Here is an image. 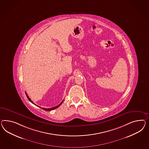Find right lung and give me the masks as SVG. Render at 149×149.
Here are the masks:
<instances>
[{"label":"right lung","mask_w":149,"mask_h":149,"mask_svg":"<svg viewBox=\"0 0 149 149\" xmlns=\"http://www.w3.org/2000/svg\"><path fill=\"white\" fill-rule=\"evenodd\" d=\"M25 94H26V97H28V99L30 101V102H32V104H34V105H35L33 102H32V101H31V100L30 99V98L29 97L28 95V94H27V93H26L25 92ZM63 100L61 102L60 104H59L58 105H57V106H55V107H52V108H49V109H45V108H42V109H44V110H45V111H51V110H52V109H57V108H58V107H60V105L62 104V102H63ZM38 107H40V106H38ZM40 108H41V107H40Z\"/></svg>","instance_id":"right-lung-1"}]
</instances>
